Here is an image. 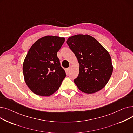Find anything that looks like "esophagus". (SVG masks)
I'll list each match as a JSON object with an SVG mask.
<instances>
[{
  "label": "esophagus",
  "mask_w": 133,
  "mask_h": 133,
  "mask_svg": "<svg viewBox=\"0 0 133 133\" xmlns=\"http://www.w3.org/2000/svg\"><path fill=\"white\" fill-rule=\"evenodd\" d=\"M71 69V67H69L68 68H67V69H66V71H67V73H69V72H70Z\"/></svg>",
  "instance_id": "obj_1"
}]
</instances>
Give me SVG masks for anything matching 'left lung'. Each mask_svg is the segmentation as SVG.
I'll return each mask as SVG.
<instances>
[{
	"instance_id": "1",
	"label": "left lung",
	"mask_w": 133,
	"mask_h": 133,
	"mask_svg": "<svg viewBox=\"0 0 133 133\" xmlns=\"http://www.w3.org/2000/svg\"><path fill=\"white\" fill-rule=\"evenodd\" d=\"M67 44L80 65L79 75L74 80L75 85L85 93L99 91L106 85L113 73L109 53L95 38L87 34L69 37Z\"/></svg>"
}]
</instances>
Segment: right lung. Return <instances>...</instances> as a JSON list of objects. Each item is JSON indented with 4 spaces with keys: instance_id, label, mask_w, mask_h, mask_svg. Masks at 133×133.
<instances>
[{
    "instance_id": "obj_1",
    "label": "right lung",
    "mask_w": 133,
    "mask_h": 133,
    "mask_svg": "<svg viewBox=\"0 0 133 133\" xmlns=\"http://www.w3.org/2000/svg\"><path fill=\"white\" fill-rule=\"evenodd\" d=\"M64 42V38L45 36L35 42L28 52L23 71L26 85L34 94L45 96L53 94L66 77L57 57Z\"/></svg>"
}]
</instances>
